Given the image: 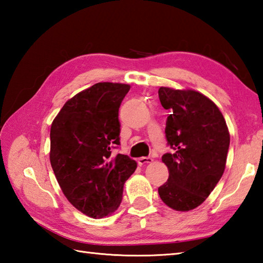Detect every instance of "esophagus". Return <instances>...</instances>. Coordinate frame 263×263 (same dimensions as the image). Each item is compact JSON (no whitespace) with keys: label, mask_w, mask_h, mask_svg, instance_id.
<instances>
[{"label":"esophagus","mask_w":263,"mask_h":263,"mask_svg":"<svg viewBox=\"0 0 263 263\" xmlns=\"http://www.w3.org/2000/svg\"><path fill=\"white\" fill-rule=\"evenodd\" d=\"M152 163H153V158H150V157H141V158L138 159V164L140 166L152 164Z\"/></svg>","instance_id":"esophagus-1"}]
</instances>
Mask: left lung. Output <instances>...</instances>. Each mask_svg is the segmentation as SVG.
Returning a JSON list of instances; mask_svg holds the SVG:
<instances>
[{
    "instance_id": "obj_1",
    "label": "left lung",
    "mask_w": 263,
    "mask_h": 263,
    "mask_svg": "<svg viewBox=\"0 0 263 263\" xmlns=\"http://www.w3.org/2000/svg\"><path fill=\"white\" fill-rule=\"evenodd\" d=\"M158 95L170 110L165 133L174 149L161 157L170 176L158 193L170 208L189 211L209 197L224 174L230 131L217 105L201 92L160 87Z\"/></svg>"
}]
</instances>
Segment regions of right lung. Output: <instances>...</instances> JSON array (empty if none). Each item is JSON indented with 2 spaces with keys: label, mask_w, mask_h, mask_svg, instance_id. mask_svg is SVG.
Here are the masks:
<instances>
[{
  "label": "right lung",
  "mask_w": 263,
  "mask_h": 263,
  "mask_svg": "<svg viewBox=\"0 0 263 263\" xmlns=\"http://www.w3.org/2000/svg\"><path fill=\"white\" fill-rule=\"evenodd\" d=\"M130 86L98 82L69 99L51 126L49 160L70 203L91 218L119 208L123 186L137 168L120 144L119 108Z\"/></svg>",
  "instance_id": "obj_1"
}]
</instances>
